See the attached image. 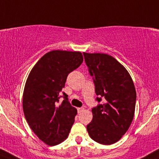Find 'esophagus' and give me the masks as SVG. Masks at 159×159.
Wrapping results in <instances>:
<instances>
[{"label": "esophagus", "mask_w": 159, "mask_h": 159, "mask_svg": "<svg viewBox=\"0 0 159 159\" xmlns=\"http://www.w3.org/2000/svg\"><path fill=\"white\" fill-rule=\"evenodd\" d=\"M83 111H84V108H83V107H78V113H81V112H82Z\"/></svg>", "instance_id": "34e87169"}]
</instances>
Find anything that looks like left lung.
I'll return each mask as SVG.
<instances>
[{"instance_id": "left-lung-1", "label": "left lung", "mask_w": 159, "mask_h": 159, "mask_svg": "<svg viewBox=\"0 0 159 159\" xmlns=\"http://www.w3.org/2000/svg\"><path fill=\"white\" fill-rule=\"evenodd\" d=\"M93 77L96 100L93 120L87 125L90 137L101 144L116 143L129 128L134 117L136 93L126 69L112 56L83 52Z\"/></svg>"}]
</instances>
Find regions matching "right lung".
Instances as JSON below:
<instances>
[{"label": "right lung", "instance_id": "add662e5", "mask_svg": "<svg viewBox=\"0 0 159 159\" xmlns=\"http://www.w3.org/2000/svg\"><path fill=\"white\" fill-rule=\"evenodd\" d=\"M82 62L80 52L54 50L44 55L28 76L23 112L31 129L46 144L54 146L66 140L75 122L77 110L62 89L68 75Z\"/></svg>", "mask_w": 159, "mask_h": 159}]
</instances>
